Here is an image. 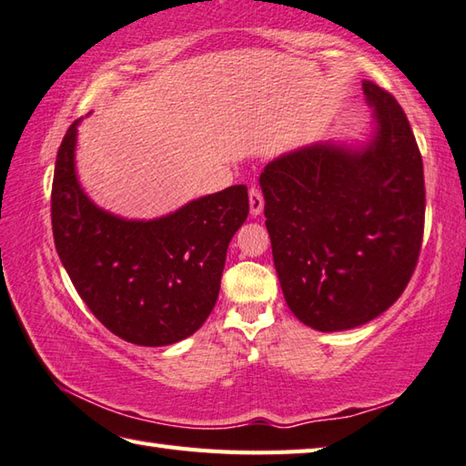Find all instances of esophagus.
Masks as SVG:
<instances>
[{
    "mask_svg": "<svg viewBox=\"0 0 466 466\" xmlns=\"http://www.w3.org/2000/svg\"><path fill=\"white\" fill-rule=\"evenodd\" d=\"M248 198H250V214L252 216H258L262 212V208H264L262 191L258 187H250Z\"/></svg>",
    "mask_w": 466,
    "mask_h": 466,
    "instance_id": "obj_1",
    "label": "esophagus"
}]
</instances>
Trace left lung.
<instances>
[{"label": "left lung", "mask_w": 466, "mask_h": 466, "mask_svg": "<svg viewBox=\"0 0 466 466\" xmlns=\"http://www.w3.org/2000/svg\"><path fill=\"white\" fill-rule=\"evenodd\" d=\"M376 133L361 149L317 143L260 173L280 289L300 323L353 329L404 293L424 236L422 155L402 106L363 80Z\"/></svg>", "instance_id": "8db88e82"}]
</instances>
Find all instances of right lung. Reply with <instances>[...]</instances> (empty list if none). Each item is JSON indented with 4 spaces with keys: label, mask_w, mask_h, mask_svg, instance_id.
<instances>
[{
    "label": "right lung",
    "mask_w": 466,
    "mask_h": 466,
    "mask_svg": "<svg viewBox=\"0 0 466 466\" xmlns=\"http://www.w3.org/2000/svg\"><path fill=\"white\" fill-rule=\"evenodd\" d=\"M78 123L64 135L52 181V232L64 268L121 339L145 348L186 339L216 305L228 244L248 216V189L226 187L157 220L113 216L80 189Z\"/></svg>",
    "instance_id": "1"
}]
</instances>
